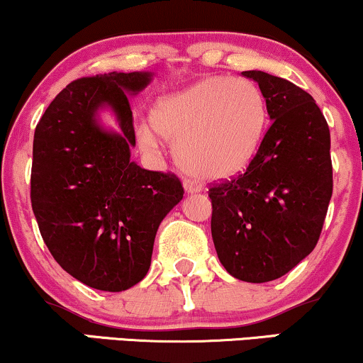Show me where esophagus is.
<instances>
[{
  "instance_id": "esophagus-1",
  "label": "esophagus",
  "mask_w": 363,
  "mask_h": 363,
  "mask_svg": "<svg viewBox=\"0 0 363 363\" xmlns=\"http://www.w3.org/2000/svg\"><path fill=\"white\" fill-rule=\"evenodd\" d=\"M184 191L187 194H193V193H199L201 187L196 184L194 181H191V179H186V181H184Z\"/></svg>"
}]
</instances>
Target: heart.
I'll use <instances>...</instances> for the list:
<instances>
[{"label":"heart","instance_id":"1","mask_svg":"<svg viewBox=\"0 0 363 363\" xmlns=\"http://www.w3.org/2000/svg\"><path fill=\"white\" fill-rule=\"evenodd\" d=\"M148 120L155 135L176 142L174 155L186 172L216 181L250 165L264 138L267 106L255 82L209 77L157 99ZM138 143L143 150L157 145L147 128L138 132Z\"/></svg>","mask_w":363,"mask_h":363}]
</instances>
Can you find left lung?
<instances>
[{"mask_svg": "<svg viewBox=\"0 0 363 363\" xmlns=\"http://www.w3.org/2000/svg\"><path fill=\"white\" fill-rule=\"evenodd\" d=\"M272 120L250 165L209 187L211 235L223 267L245 282L282 277L320 240L333 193L330 128L313 96L282 77L245 71Z\"/></svg>", "mask_w": 363, "mask_h": 363, "instance_id": "1", "label": "left lung"}]
</instances>
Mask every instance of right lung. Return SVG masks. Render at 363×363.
<instances>
[{
	"instance_id": "add662e5",
	"label": "right lung",
	"mask_w": 363,
	"mask_h": 363,
	"mask_svg": "<svg viewBox=\"0 0 363 363\" xmlns=\"http://www.w3.org/2000/svg\"><path fill=\"white\" fill-rule=\"evenodd\" d=\"M150 79V72H110L72 81L35 128L30 199L38 230L57 264L93 289L126 291L147 276L160 221L184 194L176 174L130 160L128 94ZM106 106L120 134L95 120Z\"/></svg>"
}]
</instances>
